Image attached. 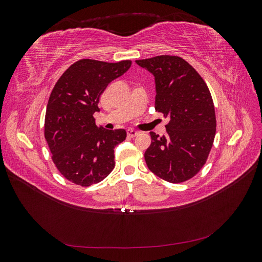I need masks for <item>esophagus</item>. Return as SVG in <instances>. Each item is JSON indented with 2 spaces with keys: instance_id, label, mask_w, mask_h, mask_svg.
Wrapping results in <instances>:
<instances>
[{
  "instance_id": "esophagus-1",
  "label": "esophagus",
  "mask_w": 262,
  "mask_h": 262,
  "mask_svg": "<svg viewBox=\"0 0 262 262\" xmlns=\"http://www.w3.org/2000/svg\"><path fill=\"white\" fill-rule=\"evenodd\" d=\"M139 133H140L139 131L134 130V129H128V131H126V134H128V137H130V138H134V137H137Z\"/></svg>"
}]
</instances>
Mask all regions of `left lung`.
Instances as JSON below:
<instances>
[{"mask_svg": "<svg viewBox=\"0 0 262 262\" xmlns=\"http://www.w3.org/2000/svg\"><path fill=\"white\" fill-rule=\"evenodd\" d=\"M136 62L155 76V110L169 118L165 137L149 133L152 142L144 154L147 167L171 184L187 181L207 163L215 137V109L209 87L177 55Z\"/></svg>", "mask_w": 262, "mask_h": 262, "instance_id": "obj_1", "label": "left lung"}]
</instances>
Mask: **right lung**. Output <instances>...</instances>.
<instances>
[{"label":"right lung","instance_id":"obj_1","mask_svg":"<svg viewBox=\"0 0 262 262\" xmlns=\"http://www.w3.org/2000/svg\"><path fill=\"white\" fill-rule=\"evenodd\" d=\"M132 61L109 63L82 59L55 83L47 105L45 138L61 175L82 187L105 179L115 168L114 148L126 138L123 129L106 130L95 123L101 94Z\"/></svg>","mask_w":262,"mask_h":262}]
</instances>
